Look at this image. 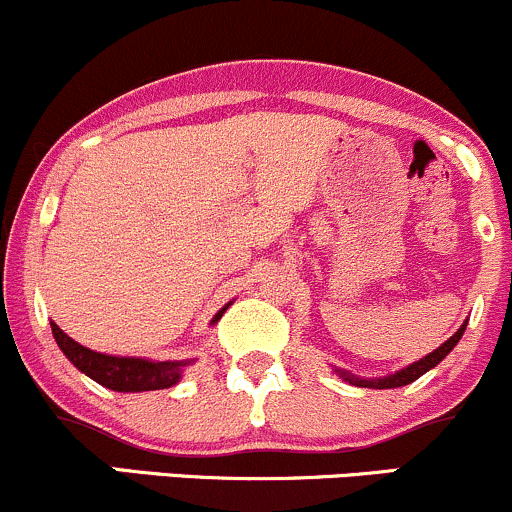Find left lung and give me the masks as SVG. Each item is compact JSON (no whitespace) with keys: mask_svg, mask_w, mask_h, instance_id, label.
<instances>
[{"mask_svg":"<svg viewBox=\"0 0 512 512\" xmlns=\"http://www.w3.org/2000/svg\"><path fill=\"white\" fill-rule=\"evenodd\" d=\"M464 329H467V321H464V324L459 326V329H457L455 336L447 338V341L442 343V346H440L438 350H433V353L426 355V358H421V360H418V363H413V365H409V367H404V370L394 372V375L384 377V380H358V377H350L348 372H341V377H343V380H348L350 384H358V387H375V389H394V387H404V384L416 382L418 377L426 375V372L430 370V367L438 365L440 360L445 358V355L450 353V350L457 346V341H459V338H462Z\"/></svg>","mask_w":512,"mask_h":512,"instance_id":"left-lung-1","label":"left lung"}]
</instances>
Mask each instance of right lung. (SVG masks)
Listing matches in <instances>:
<instances>
[{"label": "right lung", "instance_id": "add662e5", "mask_svg": "<svg viewBox=\"0 0 512 512\" xmlns=\"http://www.w3.org/2000/svg\"><path fill=\"white\" fill-rule=\"evenodd\" d=\"M222 314H225V309L215 314L212 321L220 319ZM50 326H53L57 346L72 360V365L82 370L84 375H89L94 382H99L101 387L113 389V392H152V389L174 387L181 380V370L186 367V363H179V360L176 363H171V360L152 363V360L142 358H116V355L96 353V350H89L72 341L57 324Z\"/></svg>", "mask_w": 512, "mask_h": 512}]
</instances>
